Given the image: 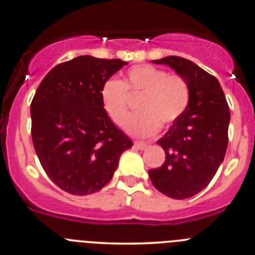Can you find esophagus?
Segmentation results:
<instances>
[{"label":"esophagus","instance_id":"1","mask_svg":"<svg viewBox=\"0 0 255 255\" xmlns=\"http://www.w3.org/2000/svg\"><path fill=\"white\" fill-rule=\"evenodd\" d=\"M134 146L137 149H139V150H144V149L146 148V146H148V143H145V142H140V140H135L134 142Z\"/></svg>","mask_w":255,"mask_h":255}]
</instances>
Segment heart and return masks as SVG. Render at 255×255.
Masks as SVG:
<instances>
[{"instance_id":"1","label":"heart","mask_w":255,"mask_h":255,"mask_svg":"<svg viewBox=\"0 0 255 255\" xmlns=\"http://www.w3.org/2000/svg\"><path fill=\"white\" fill-rule=\"evenodd\" d=\"M137 96H140L137 102L139 112L129 117L126 129L137 137H149L184 116L191 100V90L182 76L153 65L133 66L123 81L109 79L101 87L102 106L117 126L125 125L128 117V97Z\"/></svg>"}]
</instances>
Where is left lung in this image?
Wrapping results in <instances>:
<instances>
[{
    "label": "left lung",
    "instance_id": "obj_1",
    "mask_svg": "<svg viewBox=\"0 0 255 255\" xmlns=\"http://www.w3.org/2000/svg\"><path fill=\"white\" fill-rule=\"evenodd\" d=\"M165 64L182 76L191 90L186 112L156 142L165 161L148 171L156 190L171 199L192 197L205 189L225 159L231 113L218 80L181 56H166Z\"/></svg>",
    "mask_w": 255,
    "mask_h": 255
}]
</instances>
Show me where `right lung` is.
I'll return each mask as SVG.
<instances>
[{
    "label": "right lung",
    "instance_id": "obj_1",
    "mask_svg": "<svg viewBox=\"0 0 255 255\" xmlns=\"http://www.w3.org/2000/svg\"><path fill=\"white\" fill-rule=\"evenodd\" d=\"M127 64L78 56L54 66L35 91L33 145L49 179L69 194L100 191L112 179L121 154L133 146L101 101L102 85Z\"/></svg>",
    "mask_w": 255,
    "mask_h": 255
}]
</instances>
